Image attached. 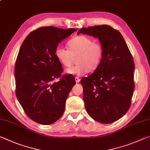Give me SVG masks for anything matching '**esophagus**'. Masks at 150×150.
<instances>
[{"label": "esophagus", "instance_id": "34e87169", "mask_svg": "<svg viewBox=\"0 0 150 150\" xmlns=\"http://www.w3.org/2000/svg\"><path fill=\"white\" fill-rule=\"evenodd\" d=\"M75 81H76V83H79L80 82V79L79 78V77H76L75 78Z\"/></svg>", "mask_w": 150, "mask_h": 150}]
</instances>
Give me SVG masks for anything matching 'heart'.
Instances as JSON below:
<instances>
[{
  "instance_id": "b5f03b06",
  "label": "heart",
  "mask_w": 150,
  "mask_h": 150,
  "mask_svg": "<svg viewBox=\"0 0 150 150\" xmlns=\"http://www.w3.org/2000/svg\"><path fill=\"white\" fill-rule=\"evenodd\" d=\"M69 50L58 45L55 50V56L61 64L69 67L73 57H76L75 66L65 70L67 74L81 76L88 70L95 71L99 66L103 57V47L100 43L86 35H79L68 42Z\"/></svg>"
}]
</instances>
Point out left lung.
<instances>
[{"label": "left lung", "mask_w": 150, "mask_h": 150, "mask_svg": "<svg viewBox=\"0 0 150 150\" xmlns=\"http://www.w3.org/2000/svg\"><path fill=\"white\" fill-rule=\"evenodd\" d=\"M79 34L98 38L103 47L99 66L81 80L86 110L98 122H114L130 106L134 90L132 56L122 34L108 25L82 28Z\"/></svg>", "instance_id": "8db88e82"}]
</instances>
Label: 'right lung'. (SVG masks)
<instances>
[{
  "label": "right lung",
  "instance_id": "obj_1",
  "mask_svg": "<svg viewBox=\"0 0 150 150\" xmlns=\"http://www.w3.org/2000/svg\"><path fill=\"white\" fill-rule=\"evenodd\" d=\"M77 30L40 28L28 34L20 48L14 71L16 95L27 116L35 122L49 125L64 112L66 100L76 83L71 75L60 77L63 68L55 50ZM57 78L60 80L54 82Z\"/></svg>",
  "mask_w": 150,
  "mask_h": 150
}]
</instances>
